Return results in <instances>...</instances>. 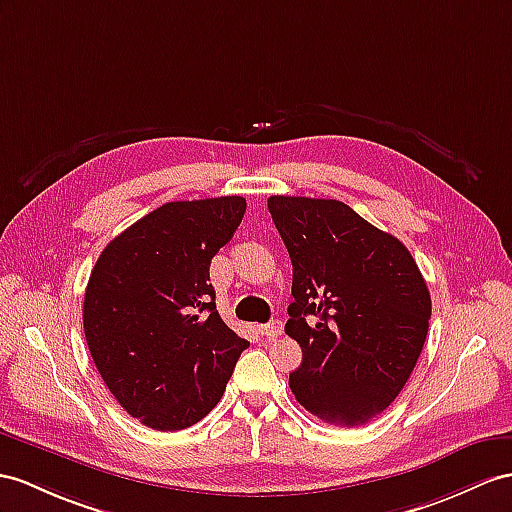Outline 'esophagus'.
Listing matches in <instances>:
<instances>
[{
  "label": "esophagus",
  "instance_id": "1",
  "mask_svg": "<svg viewBox=\"0 0 512 512\" xmlns=\"http://www.w3.org/2000/svg\"><path fill=\"white\" fill-rule=\"evenodd\" d=\"M260 334H263L265 339H269V341L278 339V336L282 334V321H271V323H265V326H260Z\"/></svg>",
  "mask_w": 512,
  "mask_h": 512
}]
</instances>
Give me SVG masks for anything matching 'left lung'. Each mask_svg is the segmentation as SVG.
<instances>
[{
    "label": "left lung",
    "instance_id": "1",
    "mask_svg": "<svg viewBox=\"0 0 512 512\" xmlns=\"http://www.w3.org/2000/svg\"><path fill=\"white\" fill-rule=\"evenodd\" d=\"M273 223L293 263L284 332L302 347L289 386L334 426H365L413 373L432 313L406 245L336 199L271 195Z\"/></svg>",
    "mask_w": 512,
    "mask_h": 512
}]
</instances>
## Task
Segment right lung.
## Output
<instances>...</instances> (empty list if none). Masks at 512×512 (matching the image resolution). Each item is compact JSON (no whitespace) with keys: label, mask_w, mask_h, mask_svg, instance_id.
I'll return each instance as SVG.
<instances>
[{"label":"right lung","mask_w":512,"mask_h":512,"mask_svg":"<svg viewBox=\"0 0 512 512\" xmlns=\"http://www.w3.org/2000/svg\"><path fill=\"white\" fill-rule=\"evenodd\" d=\"M245 206L241 195L162 204L115 236L91 271L82 319L93 363L147 428L204 419L249 347L219 317L208 284Z\"/></svg>","instance_id":"obj_1"}]
</instances>
